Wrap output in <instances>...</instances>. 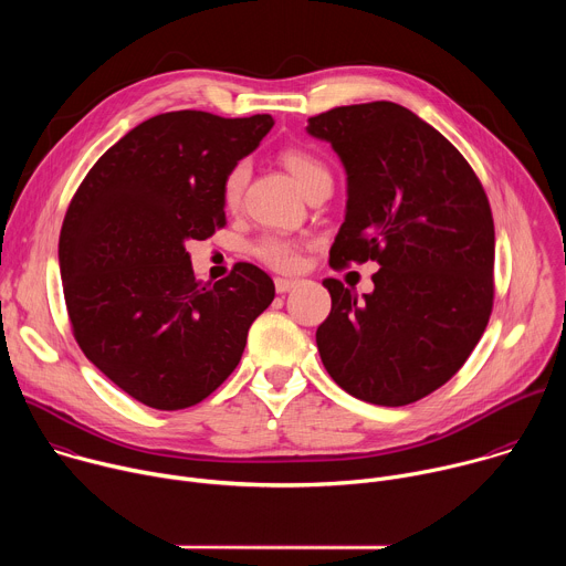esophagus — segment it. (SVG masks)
<instances>
[{
	"label": "esophagus",
	"mask_w": 566,
	"mask_h": 566,
	"mask_svg": "<svg viewBox=\"0 0 566 566\" xmlns=\"http://www.w3.org/2000/svg\"><path fill=\"white\" fill-rule=\"evenodd\" d=\"M297 284H300V280L277 277V280H275V291H277V293H289V291H293Z\"/></svg>",
	"instance_id": "obj_1"
}]
</instances>
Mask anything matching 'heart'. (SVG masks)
<instances>
[{
  "instance_id": "b5f03b06",
  "label": "heart",
  "mask_w": 566,
  "mask_h": 566,
  "mask_svg": "<svg viewBox=\"0 0 566 566\" xmlns=\"http://www.w3.org/2000/svg\"><path fill=\"white\" fill-rule=\"evenodd\" d=\"M282 160L302 190H306V186L313 184L315 179L329 175L325 164H322L317 156H313L311 151H304V149H286L282 154ZM247 181H249V166L237 164L228 172L226 184H223V201L228 206L239 203L241 192H244V188H247ZM253 251L264 264H269L277 271H293L300 264V244L282 234H266L264 239L258 241Z\"/></svg>"
}]
</instances>
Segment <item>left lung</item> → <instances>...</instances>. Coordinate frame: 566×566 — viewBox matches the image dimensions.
Returning <instances> with one entry per match:
<instances>
[{
  "mask_svg": "<svg viewBox=\"0 0 566 566\" xmlns=\"http://www.w3.org/2000/svg\"><path fill=\"white\" fill-rule=\"evenodd\" d=\"M347 175L332 266L376 262L358 297L325 280L332 313L315 332L329 376L352 396L400 408L448 382L493 308L495 226L459 149L415 112L378 101L308 118Z\"/></svg>",
  "mask_w": 566,
  "mask_h": 566,
  "instance_id": "1",
  "label": "left lung"
}]
</instances>
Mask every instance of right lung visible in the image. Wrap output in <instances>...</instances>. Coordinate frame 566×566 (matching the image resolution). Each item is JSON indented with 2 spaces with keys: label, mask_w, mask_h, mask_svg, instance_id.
<instances>
[{
  "label": "right lung",
  "mask_w": 566,
  "mask_h": 566,
  "mask_svg": "<svg viewBox=\"0 0 566 566\" xmlns=\"http://www.w3.org/2000/svg\"><path fill=\"white\" fill-rule=\"evenodd\" d=\"M273 125L269 114L154 116L98 158L66 210L57 258L73 336L147 408L210 396L275 297L273 280L247 262L203 286L186 251L226 223V177Z\"/></svg>",
  "instance_id": "right-lung-1"
}]
</instances>
